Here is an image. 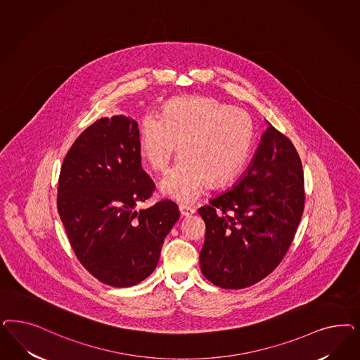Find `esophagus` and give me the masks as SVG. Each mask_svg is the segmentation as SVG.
Here are the masks:
<instances>
[{"label":"esophagus","mask_w":360,"mask_h":360,"mask_svg":"<svg viewBox=\"0 0 360 360\" xmlns=\"http://www.w3.org/2000/svg\"><path fill=\"white\" fill-rule=\"evenodd\" d=\"M179 209H180L181 216H191V214L195 213V209L191 208V207H188V205H184V204H180Z\"/></svg>","instance_id":"esophagus-1"}]
</instances>
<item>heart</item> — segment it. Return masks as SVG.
<instances>
[{"label": "heart", "instance_id": "obj_1", "mask_svg": "<svg viewBox=\"0 0 360 360\" xmlns=\"http://www.w3.org/2000/svg\"><path fill=\"white\" fill-rule=\"evenodd\" d=\"M253 122L249 114L210 96L168 101L162 116L148 111L140 120L139 148L153 171L165 172L174 152L181 158L162 183V191L180 201H193L209 183L232 180L249 155Z\"/></svg>", "mask_w": 360, "mask_h": 360}]
</instances>
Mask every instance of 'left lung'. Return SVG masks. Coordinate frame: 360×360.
I'll list each match as a JSON object with an SVG mask.
<instances>
[{"label": "left lung", "mask_w": 360, "mask_h": 360, "mask_svg": "<svg viewBox=\"0 0 360 360\" xmlns=\"http://www.w3.org/2000/svg\"><path fill=\"white\" fill-rule=\"evenodd\" d=\"M304 207L303 169L289 138L269 124L244 176L198 209L205 222L200 267L222 289L267 277L289 250Z\"/></svg>", "instance_id": "1"}]
</instances>
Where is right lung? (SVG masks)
<instances>
[{
    "label": "right lung",
    "instance_id": "obj_1",
    "mask_svg": "<svg viewBox=\"0 0 360 360\" xmlns=\"http://www.w3.org/2000/svg\"><path fill=\"white\" fill-rule=\"evenodd\" d=\"M140 160L138 123L115 115L86 128L60 167L57 205L70 245L91 276L114 288L151 274L180 217L171 200L135 209L155 189Z\"/></svg>",
    "mask_w": 360,
    "mask_h": 360
}]
</instances>
